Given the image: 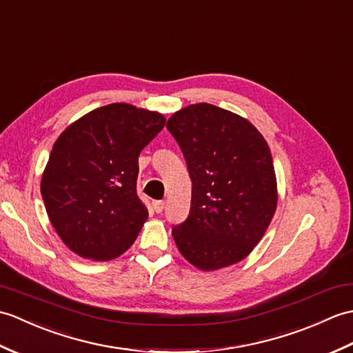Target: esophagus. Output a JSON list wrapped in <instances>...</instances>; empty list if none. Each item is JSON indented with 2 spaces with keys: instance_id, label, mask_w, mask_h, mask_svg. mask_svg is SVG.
<instances>
[{
  "instance_id": "34e87169",
  "label": "esophagus",
  "mask_w": 353,
  "mask_h": 353,
  "mask_svg": "<svg viewBox=\"0 0 353 353\" xmlns=\"http://www.w3.org/2000/svg\"><path fill=\"white\" fill-rule=\"evenodd\" d=\"M152 208L155 210V213H161L164 210V202L163 201H152Z\"/></svg>"
}]
</instances>
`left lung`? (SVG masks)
<instances>
[{
	"label": "left lung",
	"instance_id": "obj_1",
	"mask_svg": "<svg viewBox=\"0 0 353 353\" xmlns=\"http://www.w3.org/2000/svg\"><path fill=\"white\" fill-rule=\"evenodd\" d=\"M189 168L192 205L172 230L178 250L203 272L246 258L268 231L278 205L269 145L245 117L207 103L169 117Z\"/></svg>",
	"mask_w": 353,
	"mask_h": 353
}]
</instances>
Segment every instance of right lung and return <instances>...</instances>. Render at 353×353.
Masks as SVG:
<instances>
[{"label":"right lung","instance_id":"obj_1","mask_svg":"<svg viewBox=\"0 0 353 353\" xmlns=\"http://www.w3.org/2000/svg\"><path fill=\"white\" fill-rule=\"evenodd\" d=\"M164 123L159 112L114 103L59 136L41 193L51 225L74 254L110 261L134 243L148 219L136 190L139 155Z\"/></svg>","mask_w":353,"mask_h":353}]
</instances>
